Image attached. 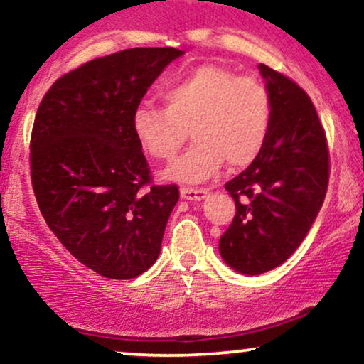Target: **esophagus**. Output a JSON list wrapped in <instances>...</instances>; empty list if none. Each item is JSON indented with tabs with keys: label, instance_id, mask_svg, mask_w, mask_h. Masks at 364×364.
<instances>
[{
	"label": "esophagus",
	"instance_id": "1",
	"mask_svg": "<svg viewBox=\"0 0 364 364\" xmlns=\"http://www.w3.org/2000/svg\"><path fill=\"white\" fill-rule=\"evenodd\" d=\"M181 196L186 200H202L207 196L205 188H191V186H181Z\"/></svg>",
	"mask_w": 364,
	"mask_h": 364
}]
</instances>
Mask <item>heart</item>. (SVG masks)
Here are the masks:
<instances>
[{
  "label": "heart",
  "mask_w": 364,
  "mask_h": 364,
  "mask_svg": "<svg viewBox=\"0 0 364 364\" xmlns=\"http://www.w3.org/2000/svg\"><path fill=\"white\" fill-rule=\"evenodd\" d=\"M166 107L141 102L132 128L150 157L173 161L188 129L195 144L168 169L178 181L198 183L223 168H246L262 154L272 127V97L252 75L214 63L193 66L162 87Z\"/></svg>",
  "instance_id": "obj_1"
}]
</instances>
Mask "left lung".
I'll list each match as a JSON object with an SVG mask.
<instances>
[{"mask_svg": "<svg viewBox=\"0 0 364 364\" xmlns=\"http://www.w3.org/2000/svg\"><path fill=\"white\" fill-rule=\"evenodd\" d=\"M272 97V127L265 147L243 173L225 183L236 214L220 236L229 267L258 275L296 252L327 195V136L310 95L294 80L260 65Z\"/></svg>", "mask_w": 364, "mask_h": 364, "instance_id": "obj_1", "label": "left lung"}]
</instances>
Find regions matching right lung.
Listing matches in <instances>:
<instances>
[{"label": "right lung", "instance_id": "add662e5", "mask_svg": "<svg viewBox=\"0 0 364 364\" xmlns=\"http://www.w3.org/2000/svg\"><path fill=\"white\" fill-rule=\"evenodd\" d=\"M183 51L133 48L95 58L46 92L31 135L37 205L61 245L107 279L154 265L179 198L154 185L132 128L133 109Z\"/></svg>", "mask_w": 364, "mask_h": 364}]
</instances>
